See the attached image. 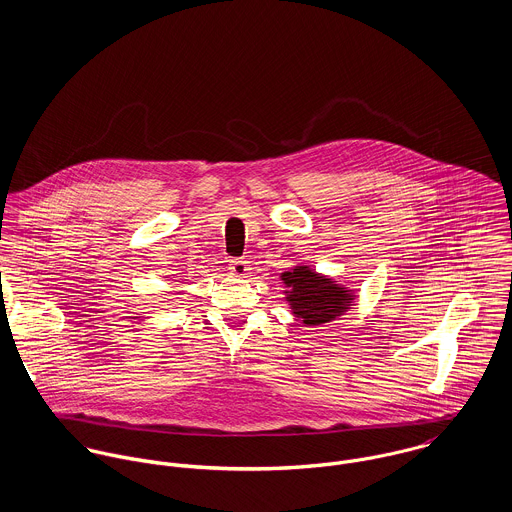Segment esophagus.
<instances>
[{
	"label": "esophagus",
	"instance_id": "obj_1",
	"mask_svg": "<svg viewBox=\"0 0 512 512\" xmlns=\"http://www.w3.org/2000/svg\"><path fill=\"white\" fill-rule=\"evenodd\" d=\"M228 270H230V274L236 276V278H246V276L250 274V266H248V262H246L244 258H234V260H230Z\"/></svg>",
	"mask_w": 512,
	"mask_h": 512
}]
</instances>
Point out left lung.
<instances>
[{
	"mask_svg": "<svg viewBox=\"0 0 512 512\" xmlns=\"http://www.w3.org/2000/svg\"><path fill=\"white\" fill-rule=\"evenodd\" d=\"M282 282L286 286V301L290 303L293 317H299L303 325H323L333 321L351 309L355 293L331 278L317 274L309 266H295L284 272Z\"/></svg>",
	"mask_w": 512,
	"mask_h": 512,
	"instance_id": "obj_1",
	"label": "left lung"
}]
</instances>
